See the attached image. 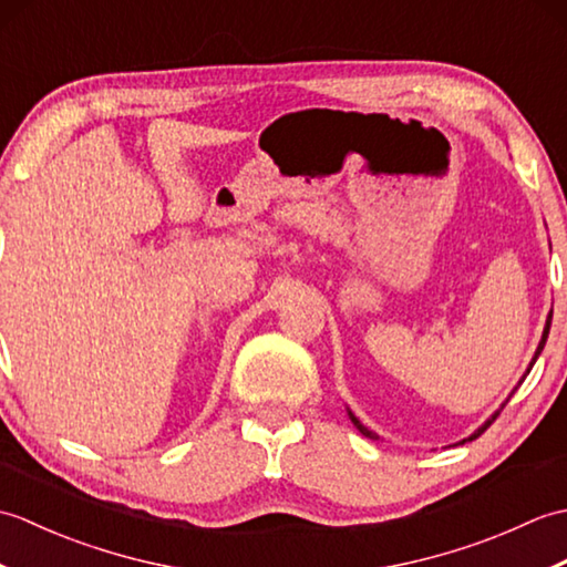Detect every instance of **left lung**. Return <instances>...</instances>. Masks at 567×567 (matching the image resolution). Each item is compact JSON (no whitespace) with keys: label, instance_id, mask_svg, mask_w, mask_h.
<instances>
[{"label":"left lung","instance_id":"8db88e82","mask_svg":"<svg viewBox=\"0 0 567 567\" xmlns=\"http://www.w3.org/2000/svg\"><path fill=\"white\" fill-rule=\"evenodd\" d=\"M550 319H553V315H548V319H546V329H544V336H540V343H538V348H536V355H534V360H532V365H528V370H526V372H532V368H534V363H536V358L540 355V351H544V346H546V339H548V331H550ZM524 378H526V375H524ZM524 378H522V382H524ZM507 402H509V400H507ZM507 402H504V404H507ZM504 404H502V406H504ZM499 412H502V409H499ZM499 412H497V414H499ZM497 414H495V416H492L489 421H485V426H480V429H477V431L473 433V436H470V439H465V441H473V439H477V436H480V433H483V431H485V429H487V426L492 424V421H495V419H497ZM348 416H351V421H353V424H355V429H358L360 433H363V436H368V439H378V433H372L370 429H365L363 424H360V421H358V419L353 416V412H348ZM465 441H463V443H465Z\"/></svg>","mask_w":567,"mask_h":567}]
</instances>
